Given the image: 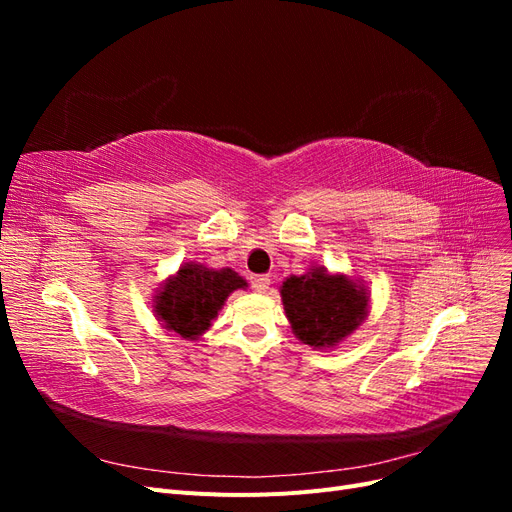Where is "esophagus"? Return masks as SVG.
<instances>
[{
  "label": "esophagus",
  "mask_w": 512,
  "mask_h": 512,
  "mask_svg": "<svg viewBox=\"0 0 512 512\" xmlns=\"http://www.w3.org/2000/svg\"><path fill=\"white\" fill-rule=\"evenodd\" d=\"M250 284H252V288H254L256 292H265V290L269 288L271 280H269L267 275H254V277H250Z\"/></svg>",
  "instance_id": "esophagus-1"
}]
</instances>
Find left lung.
<instances>
[{
  "label": "left lung",
  "instance_id": "obj_1",
  "mask_svg": "<svg viewBox=\"0 0 512 512\" xmlns=\"http://www.w3.org/2000/svg\"><path fill=\"white\" fill-rule=\"evenodd\" d=\"M286 316L303 344L333 346L352 333L365 318L367 297L344 275L320 269L292 275L282 286Z\"/></svg>",
  "mask_w": 512,
  "mask_h": 512
}]
</instances>
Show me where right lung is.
<instances>
[{
    "instance_id": "1",
    "label": "right lung",
    "mask_w": 512,
    "mask_h": 512,
    "mask_svg": "<svg viewBox=\"0 0 512 512\" xmlns=\"http://www.w3.org/2000/svg\"><path fill=\"white\" fill-rule=\"evenodd\" d=\"M247 286L232 269L213 271L185 265L156 299V314L170 331L181 337H198L218 316L232 290Z\"/></svg>"
}]
</instances>
